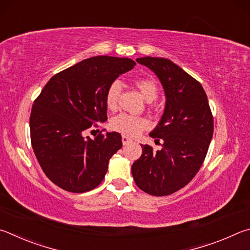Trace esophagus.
Instances as JSON below:
<instances>
[{"label": "esophagus", "mask_w": 250, "mask_h": 250, "mask_svg": "<svg viewBox=\"0 0 250 250\" xmlns=\"http://www.w3.org/2000/svg\"><path fill=\"white\" fill-rule=\"evenodd\" d=\"M122 143H123V145L126 146V145H128L129 143H132V139L128 138L127 136H123L122 137Z\"/></svg>", "instance_id": "obj_1"}]
</instances>
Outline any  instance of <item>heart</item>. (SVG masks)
<instances>
[{
    "label": "heart",
    "instance_id": "1",
    "mask_svg": "<svg viewBox=\"0 0 250 250\" xmlns=\"http://www.w3.org/2000/svg\"><path fill=\"white\" fill-rule=\"evenodd\" d=\"M135 85L141 92L143 98L147 102H152L158 96V85L152 79H138L135 81ZM121 95V83L118 81L112 82L107 87L105 94V104L109 111H115L118 105V100ZM148 121L144 117L129 116L126 114H120L113 118L111 127L128 137H136L143 130L148 128Z\"/></svg>",
    "mask_w": 250,
    "mask_h": 250
}]
</instances>
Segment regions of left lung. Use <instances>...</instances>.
Returning a JSON list of instances; mask_svg holds the SVG:
<instances>
[{
  "instance_id": "8db88e82",
  "label": "left lung",
  "mask_w": 250,
  "mask_h": 250,
  "mask_svg": "<svg viewBox=\"0 0 250 250\" xmlns=\"http://www.w3.org/2000/svg\"><path fill=\"white\" fill-rule=\"evenodd\" d=\"M163 84L166 105L149 136L163 141L160 150L142 145L143 154L132 166L135 183L148 194H172L189 183L202 166L213 136L214 123L208 96L199 81L171 60L137 58Z\"/></svg>"
}]
</instances>
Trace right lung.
Here are the masks:
<instances>
[{"mask_svg":"<svg viewBox=\"0 0 250 250\" xmlns=\"http://www.w3.org/2000/svg\"><path fill=\"white\" fill-rule=\"evenodd\" d=\"M135 64L108 56L84 59L55 74L35 100L29 118L33 149L42 171L61 189L83 193L103 181L109 159L122 148L121 134L91 139L84 133L107 120V87Z\"/></svg>","mask_w":250,"mask_h":250,"instance_id":"obj_1","label":"right lung"}]
</instances>
